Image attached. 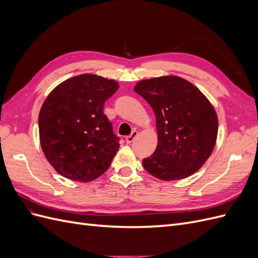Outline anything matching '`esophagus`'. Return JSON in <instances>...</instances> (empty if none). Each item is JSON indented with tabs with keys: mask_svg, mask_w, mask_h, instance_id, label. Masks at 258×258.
Listing matches in <instances>:
<instances>
[{
	"mask_svg": "<svg viewBox=\"0 0 258 258\" xmlns=\"http://www.w3.org/2000/svg\"><path fill=\"white\" fill-rule=\"evenodd\" d=\"M137 136H138V131L137 130H134L131 132V135H129L128 137H126V142L127 143H131L132 141H134V140L137 138Z\"/></svg>",
	"mask_w": 258,
	"mask_h": 258,
	"instance_id": "34e87169",
	"label": "esophagus"
}]
</instances>
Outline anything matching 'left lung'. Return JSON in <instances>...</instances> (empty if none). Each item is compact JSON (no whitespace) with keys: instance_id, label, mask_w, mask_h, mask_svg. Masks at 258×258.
<instances>
[{"instance_id":"left-lung-1","label":"left lung","mask_w":258,"mask_h":258,"mask_svg":"<svg viewBox=\"0 0 258 258\" xmlns=\"http://www.w3.org/2000/svg\"><path fill=\"white\" fill-rule=\"evenodd\" d=\"M135 91L152 106L158 144L143 159L148 173L162 181L191 175L205 165L216 143L218 119L196 86L175 75L140 81Z\"/></svg>"}]
</instances>
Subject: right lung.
<instances>
[{"mask_svg":"<svg viewBox=\"0 0 258 258\" xmlns=\"http://www.w3.org/2000/svg\"><path fill=\"white\" fill-rule=\"evenodd\" d=\"M118 87L114 80L81 74L59 84L45 99L38 115L41 146L62 176L90 182L110 167L119 139L103 105Z\"/></svg>","mask_w":258,"mask_h":258,"instance_id":"add662e5","label":"right lung"}]
</instances>
